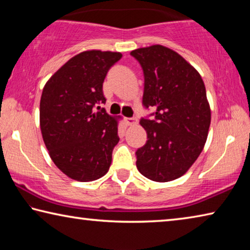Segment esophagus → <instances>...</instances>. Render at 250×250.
<instances>
[{
  "instance_id": "obj_1",
  "label": "esophagus",
  "mask_w": 250,
  "mask_h": 250,
  "mask_svg": "<svg viewBox=\"0 0 250 250\" xmlns=\"http://www.w3.org/2000/svg\"><path fill=\"white\" fill-rule=\"evenodd\" d=\"M125 124L128 125H134L138 124V120L135 119V118H126Z\"/></svg>"
}]
</instances>
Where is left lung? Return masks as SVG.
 <instances>
[{
	"label": "left lung",
	"mask_w": 250,
	"mask_h": 250,
	"mask_svg": "<svg viewBox=\"0 0 250 250\" xmlns=\"http://www.w3.org/2000/svg\"><path fill=\"white\" fill-rule=\"evenodd\" d=\"M145 75L142 103L154 107V120L141 119L147 141L135 152L137 167L154 182L184 175L204 149L210 125L205 84L194 67L162 45L130 53Z\"/></svg>",
	"instance_id": "8db88e82"
}]
</instances>
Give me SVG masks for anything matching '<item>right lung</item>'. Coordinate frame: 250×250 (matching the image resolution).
<instances>
[{
  "instance_id": "right-lung-1",
  "label": "right lung",
  "mask_w": 250,
  "mask_h": 250,
  "mask_svg": "<svg viewBox=\"0 0 250 250\" xmlns=\"http://www.w3.org/2000/svg\"><path fill=\"white\" fill-rule=\"evenodd\" d=\"M118 52L84 50L65 62L45 83L40 104L42 137L59 170L78 182H91L109 171L119 142V117L108 115L103 83ZM98 107L97 109H99Z\"/></svg>"
}]
</instances>
